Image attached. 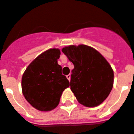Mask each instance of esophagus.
Instances as JSON below:
<instances>
[{
  "mask_svg": "<svg viewBox=\"0 0 134 134\" xmlns=\"http://www.w3.org/2000/svg\"><path fill=\"white\" fill-rule=\"evenodd\" d=\"M67 78L68 79V80L70 81L71 80V75L70 74H69V75H67Z\"/></svg>",
  "mask_w": 134,
  "mask_h": 134,
  "instance_id": "obj_1",
  "label": "esophagus"
}]
</instances>
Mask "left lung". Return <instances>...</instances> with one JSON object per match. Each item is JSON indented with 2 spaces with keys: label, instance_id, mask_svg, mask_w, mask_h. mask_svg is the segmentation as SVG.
Returning a JSON list of instances; mask_svg holds the SVG:
<instances>
[{
  "label": "left lung",
  "instance_id": "1",
  "mask_svg": "<svg viewBox=\"0 0 134 134\" xmlns=\"http://www.w3.org/2000/svg\"><path fill=\"white\" fill-rule=\"evenodd\" d=\"M74 65L70 86L77 100L86 107L100 105L110 93L114 71L97 50L86 45L67 46L62 49Z\"/></svg>",
  "mask_w": 134,
  "mask_h": 134
}]
</instances>
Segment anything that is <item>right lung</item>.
Segmentation results:
<instances>
[{
	"instance_id": "right-lung-1",
	"label": "right lung",
	"mask_w": 134,
	"mask_h": 134,
	"mask_svg": "<svg viewBox=\"0 0 134 134\" xmlns=\"http://www.w3.org/2000/svg\"><path fill=\"white\" fill-rule=\"evenodd\" d=\"M60 51L52 48L31 62L22 77L24 96L32 107L39 111L52 110L57 107L62 93L69 82L62 74L58 64Z\"/></svg>"
}]
</instances>
